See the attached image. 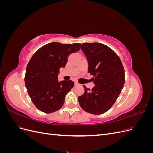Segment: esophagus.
Wrapping results in <instances>:
<instances>
[{
  "mask_svg": "<svg viewBox=\"0 0 153 153\" xmlns=\"http://www.w3.org/2000/svg\"><path fill=\"white\" fill-rule=\"evenodd\" d=\"M79 85V84H78V83H77V82L75 83V85Z\"/></svg>",
  "mask_w": 153,
  "mask_h": 153,
  "instance_id": "obj_1",
  "label": "esophagus"
}]
</instances>
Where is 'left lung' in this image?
I'll return each instance as SVG.
<instances>
[{
  "instance_id": "left-lung-1",
  "label": "left lung",
  "mask_w": 153,
  "mask_h": 153,
  "mask_svg": "<svg viewBox=\"0 0 153 153\" xmlns=\"http://www.w3.org/2000/svg\"><path fill=\"white\" fill-rule=\"evenodd\" d=\"M81 49L87 57L88 73L93 75L95 86L90 89L83 85L85 92L78 97V102L88 113L104 114L115 103L123 88V65L117 54L102 43H82Z\"/></svg>"
}]
</instances>
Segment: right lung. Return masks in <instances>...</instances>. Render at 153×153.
Masks as SVG:
<instances>
[{
  "mask_svg": "<svg viewBox=\"0 0 153 153\" xmlns=\"http://www.w3.org/2000/svg\"><path fill=\"white\" fill-rule=\"evenodd\" d=\"M80 49V43L52 42L43 46L32 55L26 68L25 84L32 103L41 112L50 114L62 108L74 82H59V69L65 67L69 54Z\"/></svg>",
  "mask_w": 153,
  "mask_h": 153,
  "instance_id": "add662e5",
  "label": "right lung"
}]
</instances>
